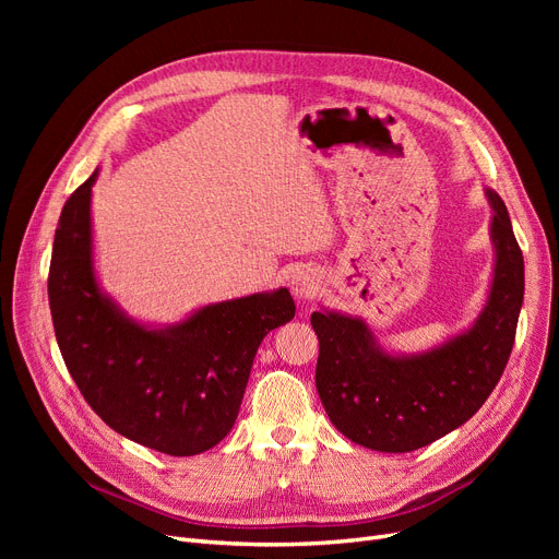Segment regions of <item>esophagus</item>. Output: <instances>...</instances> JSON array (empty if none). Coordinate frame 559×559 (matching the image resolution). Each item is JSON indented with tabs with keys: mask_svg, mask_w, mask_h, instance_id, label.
Listing matches in <instances>:
<instances>
[{
	"mask_svg": "<svg viewBox=\"0 0 559 559\" xmlns=\"http://www.w3.org/2000/svg\"><path fill=\"white\" fill-rule=\"evenodd\" d=\"M319 289V281L312 272H299L295 278H292V295H295L299 301L314 299Z\"/></svg>",
	"mask_w": 559,
	"mask_h": 559,
	"instance_id": "esophagus-1",
	"label": "esophagus"
}]
</instances>
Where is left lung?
Masks as SVG:
<instances>
[{"mask_svg": "<svg viewBox=\"0 0 559 559\" xmlns=\"http://www.w3.org/2000/svg\"><path fill=\"white\" fill-rule=\"evenodd\" d=\"M493 209L496 267L489 301L466 333L413 358L380 350L365 321L312 312L319 337L314 383L333 426L360 447L407 453L472 419L510 360L523 304V253L503 199Z\"/></svg>", "mask_w": 559, "mask_h": 559, "instance_id": "obj_1", "label": "left lung"}]
</instances>
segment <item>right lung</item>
Returning <instances> with one entry per match:
<instances>
[{
    "label": "right lung",
    "instance_id": "add662e5",
    "mask_svg": "<svg viewBox=\"0 0 559 559\" xmlns=\"http://www.w3.org/2000/svg\"><path fill=\"white\" fill-rule=\"evenodd\" d=\"M95 174L63 205L49 264V308L66 367L115 430L167 455L213 449L240 413L262 337L295 317L285 287L205 306L183 324L150 331L108 301L93 272Z\"/></svg>",
    "mask_w": 559,
    "mask_h": 559
}]
</instances>
